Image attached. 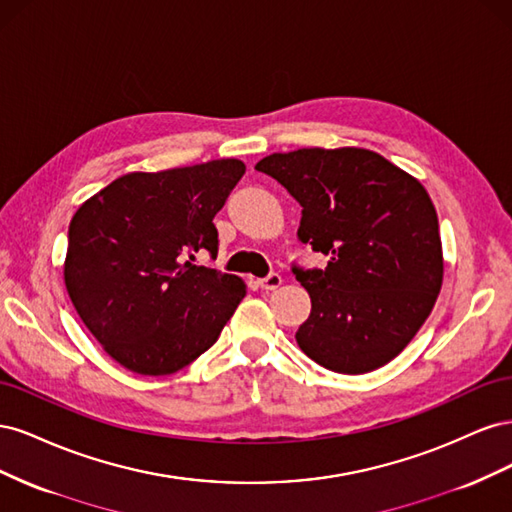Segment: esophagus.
Segmentation results:
<instances>
[{"instance_id":"esophagus-1","label":"esophagus","mask_w":512,"mask_h":512,"mask_svg":"<svg viewBox=\"0 0 512 512\" xmlns=\"http://www.w3.org/2000/svg\"><path fill=\"white\" fill-rule=\"evenodd\" d=\"M258 286L262 288V290H277L282 286V277L277 275V273H271V275H267V277H262V280H258Z\"/></svg>"}]
</instances>
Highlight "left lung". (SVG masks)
<instances>
[{
	"label": "left lung",
	"instance_id": "obj_1",
	"mask_svg": "<svg viewBox=\"0 0 512 512\" xmlns=\"http://www.w3.org/2000/svg\"><path fill=\"white\" fill-rule=\"evenodd\" d=\"M256 170L303 207L301 243L329 256L324 269L292 267L312 299L299 348L337 374L393 361L442 288L438 213L421 181L359 147L271 153Z\"/></svg>",
	"mask_w": 512,
	"mask_h": 512
}]
</instances>
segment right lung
I'll use <instances>...</instances> for the list:
<instances>
[{
    "mask_svg": "<svg viewBox=\"0 0 512 512\" xmlns=\"http://www.w3.org/2000/svg\"><path fill=\"white\" fill-rule=\"evenodd\" d=\"M243 173L235 158L128 173L74 213L66 290L104 352L134 374L190 365L245 297L241 277L194 265L198 252L218 254L213 218Z\"/></svg>",
    "mask_w": 512,
    "mask_h": 512,
    "instance_id": "add662e5",
    "label": "right lung"
}]
</instances>
